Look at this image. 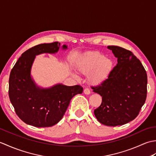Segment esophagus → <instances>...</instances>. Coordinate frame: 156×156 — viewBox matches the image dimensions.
I'll list each match as a JSON object with an SVG mask.
<instances>
[{
  "instance_id": "34e87169",
  "label": "esophagus",
  "mask_w": 156,
  "mask_h": 156,
  "mask_svg": "<svg viewBox=\"0 0 156 156\" xmlns=\"http://www.w3.org/2000/svg\"><path fill=\"white\" fill-rule=\"evenodd\" d=\"M84 94H89L90 93V89H89L88 88H85L84 89Z\"/></svg>"
}]
</instances>
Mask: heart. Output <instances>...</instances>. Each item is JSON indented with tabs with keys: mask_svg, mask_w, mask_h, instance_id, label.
I'll return each instance as SVG.
<instances>
[{
	"mask_svg": "<svg viewBox=\"0 0 156 156\" xmlns=\"http://www.w3.org/2000/svg\"><path fill=\"white\" fill-rule=\"evenodd\" d=\"M112 68L111 59L98 51L86 53L79 62L78 69L82 74L88 75L92 83L97 84L102 82L110 73Z\"/></svg>",
	"mask_w": 156,
	"mask_h": 156,
	"instance_id": "b5f03b06",
	"label": "heart"
}]
</instances>
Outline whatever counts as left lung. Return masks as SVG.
I'll return each mask as SVG.
<instances>
[{"label": "left lung", "instance_id": "left-lung-1", "mask_svg": "<svg viewBox=\"0 0 156 156\" xmlns=\"http://www.w3.org/2000/svg\"><path fill=\"white\" fill-rule=\"evenodd\" d=\"M108 48L118 63L108 78L92 88L102 99L94 113L101 123L115 127L137 117L146 100L147 76L140 59L131 51L115 45Z\"/></svg>", "mask_w": 156, "mask_h": 156}]
</instances>
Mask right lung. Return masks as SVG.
<instances>
[{
    "instance_id": "1",
    "label": "right lung",
    "mask_w": 156,
    "mask_h": 156,
    "mask_svg": "<svg viewBox=\"0 0 156 156\" xmlns=\"http://www.w3.org/2000/svg\"><path fill=\"white\" fill-rule=\"evenodd\" d=\"M59 48L58 41L31 48L23 53L10 74L9 96L16 114L25 123L36 127H49L57 124L72 97L83 92L80 85L58 84L40 89L31 79L30 71L35 55L55 53ZM63 48L66 49L67 46L64 45Z\"/></svg>"
}]
</instances>
